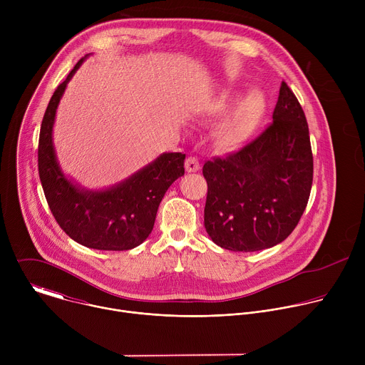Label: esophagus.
I'll return each instance as SVG.
<instances>
[{"label": "esophagus", "mask_w": 365, "mask_h": 365, "mask_svg": "<svg viewBox=\"0 0 365 365\" xmlns=\"http://www.w3.org/2000/svg\"><path fill=\"white\" fill-rule=\"evenodd\" d=\"M185 169L189 173L197 172L199 170V160L196 158H192V155H190V158H187L186 162H185Z\"/></svg>", "instance_id": "34e87169"}]
</instances>
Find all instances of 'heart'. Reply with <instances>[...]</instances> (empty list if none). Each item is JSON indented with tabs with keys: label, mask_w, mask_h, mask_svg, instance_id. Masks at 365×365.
<instances>
[{
	"label": "heart",
	"mask_w": 365,
	"mask_h": 365,
	"mask_svg": "<svg viewBox=\"0 0 365 365\" xmlns=\"http://www.w3.org/2000/svg\"><path fill=\"white\" fill-rule=\"evenodd\" d=\"M234 101V93L224 92L211 103L210 111L214 114L225 113L232 106ZM266 111V96L259 92L248 93L234 108V111L218 124L215 138L225 147H240L245 144L255 134L259 124L263 123Z\"/></svg>",
	"instance_id": "obj_1"
}]
</instances>
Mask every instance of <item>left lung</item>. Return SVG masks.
<instances>
[{
  "label": "left lung",
  "mask_w": 365,
  "mask_h": 365,
  "mask_svg": "<svg viewBox=\"0 0 365 365\" xmlns=\"http://www.w3.org/2000/svg\"><path fill=\"white\" fill-rule=\"evenodd\" d=\"M205 228L231 251H259L296 228L314 180L309 127L292 89L282 82L273 123L227 158L203 165Z\"/></svg>",
  "instance_id": "1"
}]
</instances>
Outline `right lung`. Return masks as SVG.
I'll list each match as a JSON object with an SVG mask.
<instances>
[{
	"instance_id": "right-lung-1",
	"label": "right lung",
	"mask_w": 365,
	"mask_h": 365,
	"mask_svg": "<svg viewBox=\"0 0 365 365\" xmlns=\"http://www.w3.org/2000/svg\"><path fill=\"white\" fill-rule=\"evenodd\" d=\"M83 61L56 88L46 108L38 137L40 182L51 214L72 240L95 250H131L150 235L166 190L185 175L186 155L163 153L127 180L106 190H86L68 180L58 163L51 131L59 101Z\"/></svg>"
}]
</instances>
